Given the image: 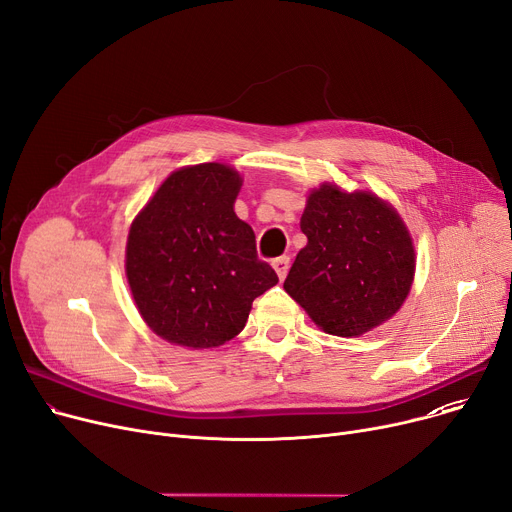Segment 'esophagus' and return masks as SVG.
<instances>
[{
	"label": "esophagus",
	"instance_id": "34e87169",
	"mask_svg": "<svg viewBox=\"0 0 512 512\" xmlns=\"http://www.w3.org/2000/svg\"><path fill=\"white\" fill-rule=\"evenodd\" d=\"M271 265H274L278 278H280V280H284V278H286V274H288V269H290V257H288V255L278 257V259H274V263H271Z\"/></svg>",
	"mask_w": 512,
	"mask_h": 512
}]
</instances>
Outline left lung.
I'll return each instance as SVG.
<instances>
[{"label": "left lung", "instance_id": "obj_1", "mask_svg": "<svg viewBox=\"0 0 512 512\" xmlns=\"http://www.w3.org/2000/svg\"><path fill=\"white\" fill-rule=\"evenodd\" d=\"M300 230L309 243L284 290L325 333L356 337L399 311L416 259L410 232L383 199L323 185L309 195Z\"/></svg>", "mask_w": 512, "mask_h": 512}]
</instances>
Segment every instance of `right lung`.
Listing matches in <instances>:
<instances>
[{
    "label": "right lung",
    "mask_w": 512,
    "mask_h": 512,
    "mask_svg": "<svg viewBox=\"0 0 512 512\" xmlns=\"http://www.w3.org/2000/svg\"><path fill=\"white\" fill-rule=\"evenodd\" d=\"M241 177L208 162L170 175L133 220L125 271L148 327L187 348H216L243 331L251 304L278 284L236 218Z\"/></svg>",
    "instance_id": "1"
}]
</instances>
